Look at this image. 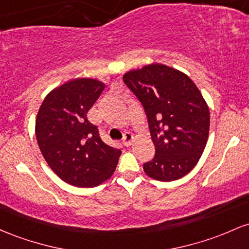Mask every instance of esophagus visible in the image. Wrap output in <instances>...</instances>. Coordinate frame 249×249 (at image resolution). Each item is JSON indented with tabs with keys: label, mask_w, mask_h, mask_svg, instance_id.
Here are the masks:
<instances>
[{
	"label": "esophagus",
	"mask_w": 249,
	"mask_h": 249,
	"mask_svg": "<svg viewBox=\"0 0 249 249\" xmlns=\"http://www.w3.org/2000/svg\"><path fill=\"white\" fill-rule=\"evenodd\" d=\"M133 142V135L131 132H125L124 137H123V144L125 146H130Z\"/></svg>",
	"instance_id": "obj_1"
}]
</instances>
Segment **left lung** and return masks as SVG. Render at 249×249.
<instances>
[{"label":"left lung","mask_w":249,"mask_h":249,"mask_svg":"<svg viewBox=\"0 0 249 249\" xmlns=\"http://www.w3.org/2000/svg\"><path fill=\"white\" fill-rule=\"evenodd\" d=\"M123 80L143 105L155 145L145 174L162 182L185 176L208 141L209 108L200 89L187 74L162 64L130 71Z\"/></svg>","instance_id":"obj_1"}]
</instances>
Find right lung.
Listing matches in <instances>:
<instances>
[{"mask_svg": "<svg viewBox=\"0 0 249 249\" xmlns=\"http://www.w3.org/2000/svg\"><path fill=\"white\" fill-rule=\"evenodd\" d=\"M105 89L102 81L80 78L49 92L40 106L35 135L43 158L62 181L95 187L112 176L120 150L102 141L87 112Z\"/></svg>", "mask_w": 249, "mask_h": 249, "instance_id": "obj_1", "label": "right lung"}]
</instances>
